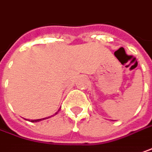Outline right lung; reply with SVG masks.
Here are the masks:
<instances>
[{
  "label": "right lung",
  "mask_w": 152,
  "mask_h": 152,
  "mask_svg": "<svg viewBox=\"0 0 152 152\" xmlns=\"http://www.w3.org/2000/svg\"><path fill=\"white\" fill-rule=\"evenodd\" d=\"M61 110V109H60ZM57 113H56V115ZM50 117H52V116H50ZM50 117H47V118H43V119H37V120H31V122H37V121H42V120H44V119H49Z\"/></svg>",
  "instance_id": "obj_1"
}]
</instances>
